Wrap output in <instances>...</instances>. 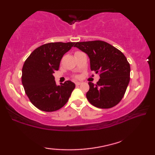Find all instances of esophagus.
I'll return each instance as SVG.
<instances>
[{
  "label": "esophagus",
  "instance_id": "34e87169",
  "mask_svg": "<svg viewBox=\"0 0 155 155\" xmlns=\"http://www.w3.org/2000/svg\"><path fill=\"white\" fill-rule=\"evenodd\" d=\"M81 84H82V82H75L76 86H79V85H80Z\"/></svg>",
  "mask_w": 155,
  "mask_h": 155
}]
</instances>
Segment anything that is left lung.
Listing matches in <instances>:
<instances>
[{
  "label": "left lung",
  "mask_w": 155,
  "mask_h": 155,
  "mask_svg": "<svg viewBox=\"0 0 155 155\" xmlns=\"http://www.w3.org/2000/svg\"><path fill=\"white\" fill-rule=\"evenodd\" d=\"M76 48L86 53L90 68L99 73L96 84L89 82L86 96L89 103L99 108H110L122 99L130 80V64L122 51L101 40L78 42Z\"/></svg>",
  "instance_id": "obj_1"
}]
</instances>
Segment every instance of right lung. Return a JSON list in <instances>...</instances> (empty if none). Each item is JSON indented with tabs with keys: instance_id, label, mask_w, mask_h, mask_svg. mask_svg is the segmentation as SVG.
<instances>
[{
	"instance_id": "add662e5",
	"label": "right lung",
	"mask_w": 155,
	"mask_h": 155,
	"mask_svg": "<svg viewBox=\"0 0 155 155\" xmlns=\"http://www.w3.org/2000/svg\"><path fill=\"white\" fill-rule=\"evenodd\" d=\"M75 42H50L40 46L26 59L21 82L26 95L40 110L53 112L66 104L75 89L70 80L56 84L53 73L58 71L63 56Z\"/></svg>"
}]
</instances>
